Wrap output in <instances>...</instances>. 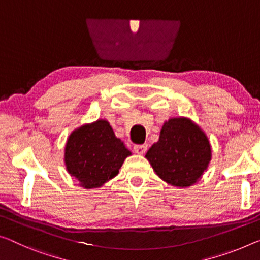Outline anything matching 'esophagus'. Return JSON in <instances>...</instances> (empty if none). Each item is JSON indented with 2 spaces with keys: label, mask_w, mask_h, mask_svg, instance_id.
I'll use <instances>...</instances> for the list:
<instances>
[{
  "label": "esophagus",
  "mask_w": 260,
  "mask_h": 260,
  "mask_svg": "<svg viewBox=\"0 0 260 260\" xmlns=\"http://www.w3.org/2000/svg\"><path fill=\"white\" fill-rule=\"evenodd\" d=\"M147 148H148L147 145H137V146H134L133 149H134L135 154L143 155L147 151Z\"/></svg>",
  "instance_id": "esophagus-1"
}]
</instances>
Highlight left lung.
Masks as SVG:
<instances>
[{
    "mask_svg": "<svg viewBox=\"0 0 260 260\" xmlns=\"http://www.w3.org/2000/svg\"><path fill=\"white\" fill-rule=\"evenodd\" d=\"M145 157L160 179L171 186L186 188L199 182L212 159V147L204 129L192 119L166 120L158 141Z\"/></svg>",
    "mask_w": 260,
    "mask_h": 260,
    "instance_id": "left-lung-1",
    "label": "left lung"
}]
</instances>
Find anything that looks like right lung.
<instances>
[{
	"instance_id": "1",
	"label": "right lung",
	"mask_w": 260,
	"mask_h": 260,
	"mask_svg": "<svg viewBox=\"0 0 260 260\" xmlns=\"http://www.w3.org/2000/svg\"><path fill=\"white\" fill-rule=\"evenodd\" d=\"M132 152L115 137L106 119L74 129L64 146L63 162L68 174L85 189L102 187L119 174Z\"/></svg>"
}]
</instances>
